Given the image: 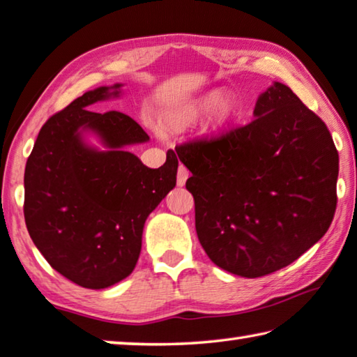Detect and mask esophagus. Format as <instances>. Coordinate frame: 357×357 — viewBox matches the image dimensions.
Wrapping results in <instances>:
<instances>
[{
    "mask_svg": "<svg viewBox=\"0 0 357 357\" xmlns=\"http://www.w3.org/2000/svg\"><path fill=\"white\" fill-rule=\"evenodd\" d=\"M189 169L185 168L184 165H179L178 167V179H176V183H178V185H184L185 184V181H188V178H189Z\"/></svg>",
    "mask_w": 357,
    "mask_h": 357,
    "instance_id": "1",
    "label": "esophagus"
}]
</instances>
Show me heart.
Returning <instances> with one entry per match:
<instances>
[{
  "mask_svg": "<svg viewBox=\"0 0 357 357\" xmlns=\"http://www.w3.org/2000/svg\"><path fill=\"white\" fill-rule=\"evenodd\" d=\"M211 109H213L211 112V126L222 127L235 116L236 105L234 100H230L229 97H222V93L214 90V92L203 95V97L190 101L189 105L181 107L178 114L173 119V123L181 127H188L190 123L199 121L200 117L205 116Z\"/></svg>",
  "mask_w": 357,
  "mask_h": 357,
  "instance_id": "b5f03b06",
  "label": "heart"
}]
</instances>
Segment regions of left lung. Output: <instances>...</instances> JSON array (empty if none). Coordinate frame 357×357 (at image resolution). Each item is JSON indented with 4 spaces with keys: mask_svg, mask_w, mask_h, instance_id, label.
Listing matches in <instances>:
<instances>
[{
    "mask_svg": "<svg viewBox=\"0 0 357 357\" xmlns=\"http://www.w3.org/2000/svg\"><path fill=\"white\" fill-rule=\"evenodd\" d=\"M256 119L176 148L190 169L200 245L218 267L259 278L292 264L335 214L338 152L329 128L275 82Z\"/></svg>",
    "mask_w": 357,
    "mask_h": 357,
    "instance_id": "obj_1",
    "label": "left lung"
}]
</instances>
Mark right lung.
Instances as JSON below:
<instances>
[{"label": "right lung", "mask_w": 357, "mask_h": 357, "mask_svg": "<svg viewBox=\"0 0 357 357\" xmlns=\"http://www.w3.org/2000/svg\"><path fill=\"white\" fill-rule=\"evenodd\" d=\"M119 87L90 90L50 116L25 167L28 234L50 267L87 289H105L132 273L146 219L176 185L173 151L160 168H148L122 149L149 139L137 121L121 111L89 109L117 97ZM81 129L97 132L110 151L84 145Z\"/></svg>", "instance_id": "1"}]
</instances>
